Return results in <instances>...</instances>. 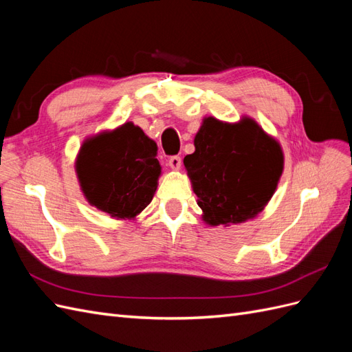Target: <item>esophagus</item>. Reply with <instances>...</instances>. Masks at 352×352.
I'll return each instance as SVG.
<instances>
[{
    "label": "esophagus",
    "instance_id": "34e87169",
    "mask_svg": "<svg viewBox=\"0 0 352 352\" xmlns=\"http://www.w3.org/2000/svg\"><path fill=\"white\" fill-rule=\"evenodd\" d=\"M168 166L173 170H179L180 166H182V158H180L179 155H172L168 158Z\"/></svg>",
    "mask_w": 352,
    "mask_h": 352
}]
</instances>
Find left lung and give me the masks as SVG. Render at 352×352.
Listing matches in <instances>:
<instances>
[{"instance_id": "left-lung-1", "label": "left lung", "mask_w": 352, "mask_h": 352, "mask_svg": "<svg viewBox=\"0 0 352 352\" xmlns=\"http://www.w3.org/2000/svg\"><path fill=\"white\" fill-rule=\"evenodd\" d=\"M194 144L184 164L207 225L242 223L263 211L283 172L278 141L250 117L239 123L206 117Z\"/></svg>"}]
</instances>
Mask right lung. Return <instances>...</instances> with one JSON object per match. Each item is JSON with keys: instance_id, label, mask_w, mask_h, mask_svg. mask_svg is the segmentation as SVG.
I'll return each instance as SVG.
<instances>
[{"instance_id": "1", "label": "right lung", "mask_w": 352, "mask_h": 352, "mask_svg": "<svg viewBox=\"0 0 352 352\" xmlns=\"http://www.w3.org/2000/svg\"><path fill=\"white\" fill-rule=\"evenodd\" d=\"M155 155L157 144L131 122L88 138L76 158L83 195L111 217H136L157 189L162 166Z\"/></svg>"}]
</instances>
